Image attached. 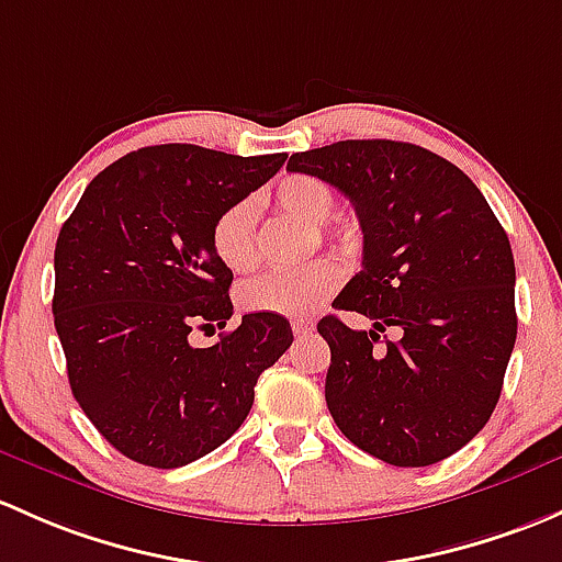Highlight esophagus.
Segmentation results:
<instances>
[{"mask_svg": "<svg viewBox=\"0 0 562 562\" xmlns=\"http://www.w3.org/2000/svg\"><path fill=\"white\" fill-rule=\"evenodd\" d=\"M293 334H296V339H304V336L312 334V323L296 321V323H293Z\"/></svg>", "mask_w": 562, "mask_h": 562, "instance_id": "esophagus-1", "label": "esophagus"}]
</instances>
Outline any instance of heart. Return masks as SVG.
Returning a JSON list of instances; mask_svg holds the SVG:
<instances>
[{
	"mask_svg": "<svg viewBox=\"0 0 562 562\" xmlns=\"http://www.w3.org/2000/svg\"><path fill=\"white\" fill-rule=\"evenodd\" d=\"M271 204L285 215L310 226H323L334 210V193L323 180L310 175H291L277 182ZM258 210L252 199L228 204L212 223V250L217 261L232 271H250L258 263ZM341 271L328 258L299 269L269 271L239 288V304L247 312L304 317L321 306L339 288Z\"/></svg>",
	"mask_w": 562,
	"mask_h": 562,
	"instance_id": "heart-1",
	"label": "heart"
}]
</instances>
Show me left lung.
Here are the masks:
<instances>
[{"instance_id":"left-lung-1","label":"left lung","mask_w":562,"mask_h":562,"mask_svg":"<svg viewBox=\"0 0 562 562\" xmlns=\"http://www.w3.org/2000/svg\"><path fill=\"white\" fill-rule=\"evenodd\" d=\"M356 206L363 269L317 323L330 347L326 404L363 452L420 469L469 445L493 415L517 339L515 256L480 188L412 142L345 139L293 153ZM393 325L398 342L379 347Z\"/></svg>"}]
</instances>
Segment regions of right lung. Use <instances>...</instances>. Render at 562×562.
I'll return each mask as SVG.
<instances>
[{
  "instance_id": "right-lung-1",
  "label": "right lung",
  "mask_w": 562,
  "mask_h": 562,
  "mask_svg": "<svg viewBox=\"0 0 562 562\" xmlns=\"http://www.w3.org/2000/svg\"><path fill=\"white\" fill-rule=\"evenodd\" d=\"M285 158L142 147L88 182L58 232L53 323L69 387L99 434L142 465L180 469L232 439L258 376L291 347V323L263 312L215 345H191L193 328H223L234 312L212 223Z\"/></svg>"
}]
</instances>
